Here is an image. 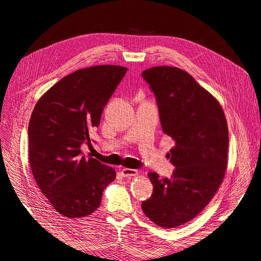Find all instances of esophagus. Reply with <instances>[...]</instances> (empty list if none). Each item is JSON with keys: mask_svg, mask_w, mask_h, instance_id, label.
Listing matches in <instances>:
<instances>
[{"mask_svg": "<svg viewBox=\"0 0 261 261\" xmlns=\"http://www.w3.org/2000/svg\"><path fill=\"white\" fill-rule=\"evenodd\" d=\"M122 174L126 177H133V176H137L138 175V171L134 170V169H127V168H123L121 170Z\"/></svg>", "mask_w": 261, "mask_h": 261, "instance_id": "esophagus-1", "label": "esophagus"}]
</instances>
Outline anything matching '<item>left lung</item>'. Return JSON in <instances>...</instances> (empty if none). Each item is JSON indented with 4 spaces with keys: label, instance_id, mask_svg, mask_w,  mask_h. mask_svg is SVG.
<instances>
[{
    "label": "left lung",
    "instance_id": "obj_1",
    "mask_svg": "<svg viewBox=\"0 0 261 261\" xmlns=\"http://www.w3.org/2000/svg\"><path fill=\"white\" fill-rule=\"evenodd\" d=\"M143 77L155 96L163 133L175 141L169 153L175 170L171 178L148 173L153 193L141 208L154 224L173 228L198 216L223 181L227 123L219 101L185 70L154 66Z\"/></svg>",
    "mask_w": 261,
    "mask_h": 261
}]
</instances>
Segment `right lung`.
I'll return each mask as SVG.
<instances>
[{"label":"right lung","mask_w":261,"mask_h":261,"mask_svg":"<svg viewBox=\"0 0 261 261\" xmlns=\"http://www.w3.org/2000/svg\"><path fill=\"white\" fill-rule=\"evenodd\" d=\"M127 72L118 65L77 69L38 100L30 116L29 163L35 180L53 209L66 218L96 211L115 170L82 155L103 108Z\"/></svg>","instance_id":"right-lung-1"}]
</instances>
